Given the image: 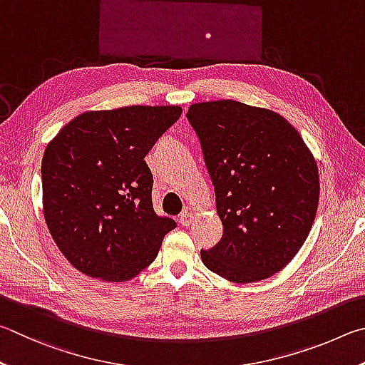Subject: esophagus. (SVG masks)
<instances>
[{
    "instance_id": "esophagus-1",
    "label": "esophagus",
    "mask_w": 365,
    "mask_h": 365,
    "mask_svg": "<svg viewBox=\"0 0 365 365\" xmlns=\"http://www.w3.org/2000/svg\"><path fill=\"white\" fill-rule=\"evenodd\" d=\"M195 220V215L190 212V210H184V212L181 213V216H179V221H181L182 226H189L190 222H192Z\"/></svg>"
}]
</instances>
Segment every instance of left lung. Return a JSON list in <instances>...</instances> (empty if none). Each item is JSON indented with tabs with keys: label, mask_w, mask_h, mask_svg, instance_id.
I'll use <instances>...</instances> for the list:
<instances>
[{
	"label": "left lung",
	"mask_w": 365,
	"mask_h": 365,
	"mask_svg": "<svg viewBox=\"0 0 365 365\" xmlns=\"http://www.w3.org/2000/svg\"><path fill=\"white\" fill-rule=\"evenodd\" d=\"M216 194L222 239L200 252L203 264L235 284L282 271L316 218L319 168L282 115L222 99L189 107Z\"/></svg>",
	"instance_id": "1"
}]
</instances>
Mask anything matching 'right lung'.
I'll return each instance as SVG.
<instances>
[{
  "mask_svg": "<svg viewBox=\"0 0 365 365\" xmlns=\"http://www.w3.org/2000/svg\"><path fill=\"white\" fill-rule=\"evenodd\" d=\"M181 113L179 106L89 110L49 140L41 162L43 213L75 269L126 282L157 258L176 222L153 212V176L144 157Z\"/></svg>",
  "mask_w": 365,
  "mask_h": 365,
  "instance_id": "right-lung-1",
  "label": "right lung"
}]
</instances>
